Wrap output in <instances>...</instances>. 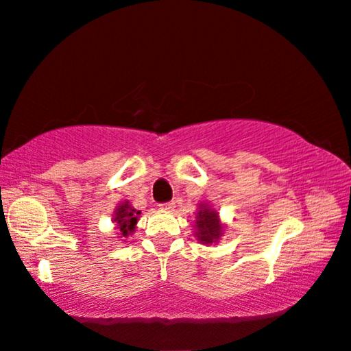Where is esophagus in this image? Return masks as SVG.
Returning a JSON list of instances; mask_svg holds the SVG:
<instances>
[{"label": "esophagus", "instance_id": "esophagus-1", "mask_svg": "<svg viewBox=\"0 0 351 351\" xmlns=\"http://www.w3.org/2000/svg\"><path fill=\"white\" fill-rule=\"evenodd\" d=\"M161 209H164V210H173L175 209V203H173V201H170V203L161 204Z\"/></svg>", "mask_w": 351, "mask_h": 351}]
</instances>
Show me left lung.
<instances>
[{
  "label": "left lung",
  "instance_id": "8db88e82",
  "mask_svg": "<svg viewBox=\"0 0 351 351\" xmlns=\"http://www.w3.org/2000/svg\"><path fill=\"white\" fill-rule=\"evenodd\" d=\"M224 228L221 219H219V213L213 209V206L209 203H199L197 213H195V224L193 235L201 245L210 246L213 243H218L224 234Z\"/></svg>",
  "mask_w": 351,
  "mask_h": 351
}]
</instances>
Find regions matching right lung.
<instances>
[{"label":"right lung","mask_w":351,"mask_h":351,"mask_svg":"<svg viewBox=\"0 0 351 351\" xmlns=\"http://www.w3.org/2000/svg\"><path fill=\"white\" fill-rule=\"evenodd\" d=\"M139 215L141 210L134 209L128 201H123V203H119L116 206L111 221L114 223V228L117 230V239H127L128 235L134 232Z\"/></svg>","instance_id":"obj_1"}]
</instances>
